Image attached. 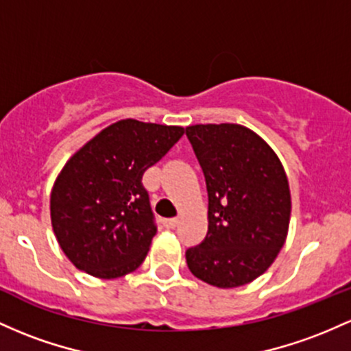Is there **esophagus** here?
I'll return each mask as SVG.
<instances>
[{"label":"esophagus","instance_id":"obj_1","mask_svg":"<svg viewBox=\"0 0 351 351\" xmlns=\"http://www.w3.org/2000/svg\"><path fill=\"white\" fill-rule=\"evenodd\" d=\"M163 225H165V228H175V226L178 225V218L163 219Z\"/></svg>","mask_w":351,"mask_h":351}]
</instances>
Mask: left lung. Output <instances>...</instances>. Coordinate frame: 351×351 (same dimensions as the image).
<instances>
[{"instance_id":"1","label":"left lung","mask_w":351,"mask_h":351,"mask_svg":"<svg viewBox=\"0 0 351 351\" xmlns=\"http://www.w3.org/2000/svg\"><path fill=\"white\" fill-rule=\"evenodd\" d=\"M186 136L208 190V233L186 250L188 268L211 287H243L271 267L287 241V171L271 146L243 125L186 126Z\"/></svg>"}]
</instances>
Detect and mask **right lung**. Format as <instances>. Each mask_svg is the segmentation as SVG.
<instances>
[{"label":"right lung","mask_w":351,"mask_h":351,"mask_svg":"<svg viewBox=\"0 0 351 351\" xmlns=\"http://www.w3.org/2000/svg\"><path fill=\"white\" fill-rule=\"evenodd\" d=\"M183 133V126L119 119L64 163L49 213L58 245L76 268L113 280L143 263L156 226L141 178Z\"/></svg>","instance_id":"add662e5"}]
</instances>
